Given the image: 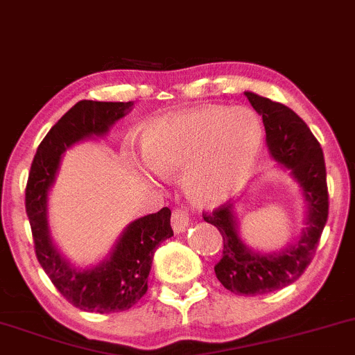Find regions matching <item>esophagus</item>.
<instances>
[{
  "mask_svg": "<svg viewBox=\"0 0 355 355\" xmlns=\"http://www.w3.org/2000/svg\"><path fill=\"white\" fill-rule=\"evenodd\" d=\"M190 225V216H189V210L183 207L175 208L172 213V228L175 233H182L189 228Z\"/></svg>",
  "mask_w": 355,
  "mask_h": 355,
  "instance_id": "1",
  "label": "esophagus"
}]
</instances>
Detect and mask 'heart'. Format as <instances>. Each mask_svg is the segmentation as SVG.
I'll return each instance as SVG.
<instances>
[{"label": "heart", "mask_w": 355, "mask_h": 355, "mask_svg": "<svg viewBox=\"0 0 355 355\" xmlns=\"http://www.w3.org/2000/svg\"><path fill=\"white\" fill-rule=\"evenodd\" d=\"M263 147V125L250 109L223 105L183 110L153 119L142 152L159 175L183 172L195 202L218 205L246 180Z\"/></svg>", "instance_id": "1"}]
</instances>
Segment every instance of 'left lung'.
<instances>
[{
  "label": "left lung",
  "mask_w": 355,
  "mask_h": 355,
  "mask_svg": "<svg viewBox=\"0 0 355 355\" xmlns=\"http://www.w3.org/2000/svg\"><path fill=\"white\" fill-rule=\"evenodd\" d=\"M245 94L263 117L270 155L291 172L306 202L304 228L300 238L272 253H259L245 245L238 233L233 203L203 215V220L216 226L223 236V254L215 266L218 281L234 294L256 296L294 283L309 266L327 221L329 195L322 148L306 122L279 102L254 92Z\"/></svg>",
  "instance_id": "1"
}]
</instances>
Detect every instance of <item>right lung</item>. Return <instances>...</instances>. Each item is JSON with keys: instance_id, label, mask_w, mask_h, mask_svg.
Returning a JSON list of instances; mask_svg holds the SVG:
<instances>
[{"instance_id": "obj_1", "label": "right lung", "mask_w": 355, "mask_h": 355, "mask_svg": "<svg viewBox=\"0 0 355 355\" xmlns=\"http://www.w3.org/2000/svg\"><path fill=\"white\" fill-rule=\"evenodd\" d=\"M134 102L80 101L59 119L37 147L26 185V213L31 223L37 261L59 293L87 313L130 309L147 293V277L155 250L173 236L172 211L162 208L125 226L107 258L91 268L71 264L55 248L49 233L48 195L64 152L72 145L107 134Z\"/></svg>"}]
</instances>
